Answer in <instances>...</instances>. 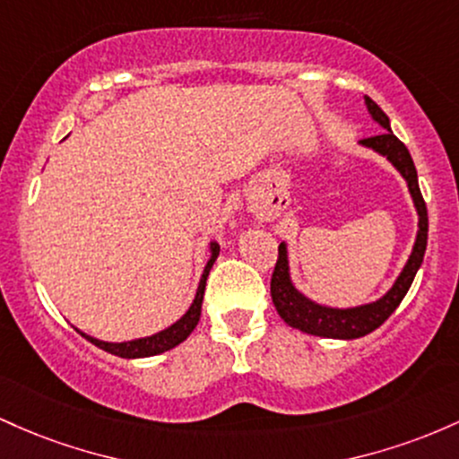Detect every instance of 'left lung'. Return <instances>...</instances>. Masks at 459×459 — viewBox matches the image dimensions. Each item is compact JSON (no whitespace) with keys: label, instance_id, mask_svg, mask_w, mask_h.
Here are the masks:
<instances>
[{"label":"left lung","instance_id":"1","mask_svg":"<svg viewBox=\"0 0 459 459\" xmlns=\"http://www.w3.org/2000/svg\"><path fill=\"white\" fill-rule=\"evenodd\" d=\"M364 104H367L370 118H373L384 132L377 134V136L364 138V141H359V145L373 149L375 153L384 156L385 160L401 173V178L408 184L416 214H419V230H416V240L414 247H411L408 262H405L399 277H396L394 284L388 288L385 295L375 299V301L359 303V306L351 307L325 306V303H318L314 301V299L303 295V292L292 284L290 260H288L286 243L280 245V257H277L275 271H273L271 277L273 303H275V310L281 318H284V323L303 333H312V336L321 338H336V341L362 338L382 325L385 318L399 307L403 297L408 295L411 281H414L416 273H419L420 264H423V255L427 249V205L419 188V175H416L414 160H411L408 147H405L403 143L394 136L393 130H390V118L385 117L382 108L367 95H364Z\"/></svg>","mask_w":459,"mask_h":459}]
</instances>
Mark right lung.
<instances>
[{"label":"right lung","mask_w":459,"mask_h":459,"mask_svg":"<svg viewBox=\"0 0 459 459\" xmlns=\"http://www.w3.org/2000/svg\"><path fill=\"white\" fill-rule=\"evenodd\" d=\"M208 249H210V257H208V262H205V266H204L202 280H199V286H197V292H195L193 303H190L188 310L184 312L182 316H179L178 321L173 323V325L164 327L162 332L152 333V336L134 338V341H123V342L100 341V338L89 336V333H84L82 329H77V327H75V332L82 333V336H84L86 341H91L92 344H95V347L104 349V351L112 353V355H118V358H127V359L152 358V355L164 353V351H169V349L178 347L179 342H184L190 336V333H193V329L197 327V323H199V316H202L205 280H208L210 269H212L216 257H219V245L210 243Z\"/></svg>","instance_id":"1"}]
</instances>
